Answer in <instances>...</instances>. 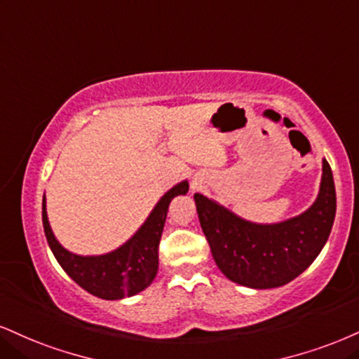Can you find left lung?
<instances>
[{
    "mask_svg": "<svg viewBox=\"0 0 359 359\" xmlns=\"http://www.w3.org/2000/svg\"><path fill=\"white\" fill-rule=\"evenodd\" d=\"M194 198L215 264L232 283L254 289L284 286L308 269L325 248L336 214L334 180L326 158L316 202L284 222L254 224L202 194Z\"/></svg>",
    "mask_w": 359,
    "mask_h": 359,
    "instance_id": "obj_1",
    "label": "left lung"
}]
</instances>
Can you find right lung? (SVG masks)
<instances>
[{
  "instance_id": "right-lung-1",
  "label": "right lung",
  "mask_w": 359,
  "mask_h": 359,
  "mask_svg": "<svg viewBox=\"0 0 359 359\" xmlns=\"http://www.w3.org/2000/svg\"><path fill=\"white\" fill-rule=\"evenodd\" d=\"M187 180L172 187L157 202L144 226L123 245L103 256H76L65 249L51 232L48 217H46L45 197H43L41 217L46 241L65 273L90 294L110 301L133 296L150 286L157 274L158 244H161L163 224L167 219L168 204L175 196L187 194Z\"/></svg>"
}]
</instances>
